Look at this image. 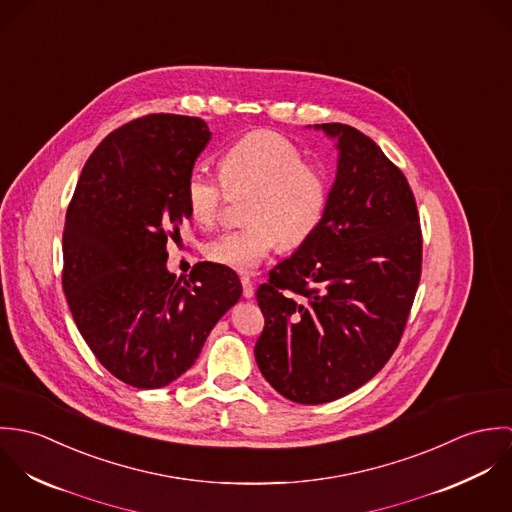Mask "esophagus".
I'll list each match as a JSON object with an SVG mask.
<instances>
[{
	"label": "esophagus",
	"instance_id": "esophagus-1",
	"mask_svg": "<svg viewBox=\"0 0 512 512\" xmlns=\"http://www.w3.org/2000/svg\"><path fill=\"white\" fill-rule=\"evenodd\" d=\"M240 282H242V293H244V297H246V299L254 297V284H252V280H250L248 276H244Z\"/></svg>",
	"mask_w": 512,
	"mask_h": 512
}]
</instances>
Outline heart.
I'll return each mask as SVG.
<instances>
[{
  "instance_id": "obj_1",
  "label": "heart",
  "mask_w": 512,
  "mask_h": 512,
  "mask_svg": "<svg viewBox=\"0 0 512 512\" xmlns=\"http://www.w3.org/2000/svg\"><path fill=\"white\" fill-rule=\"evenodd\" d=\"M230 195H248V226L222 232L205 244V256L240 274L254 272L282 244L301 246L317 230L327 207V181L282 134L260 130L244 136L220 157V179L193 169L185 183L191 219L203 228L219 222Z\"/></svg>"
}]
</instances>
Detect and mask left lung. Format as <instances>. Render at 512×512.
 Masks as SVG:
<instances>
[{
    "label": "left lung",
    "mask_w": 512,
    "mask_h": 512,
    "mask_svg": "<svg viewBox=\"0 0 512 512\" xmlns=\"http://www.w3.org/2000/svg\"><path fill=\"white\" fill-rule=\"evenodd\" d=\"M339 159L317 230L256 292L264 378L297 404L368 382L396 351L422 274V230L404 173L363 132L315 124Z\"/></svg>",
    "instance_id": "1"
}]
</instances>
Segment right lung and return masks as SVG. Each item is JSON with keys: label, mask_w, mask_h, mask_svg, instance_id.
<instances>
[{"label": "right lung", "mask_w": 512, "mask_h": 512, "mask_svg": "<svg viewBox=\"0 0 512 512\" xmlns=\"http://www.w3.org/2000/svg\"><path fill=\"white\" fill-rule=\"evenodd\" d=\"M211 140L205 120L149 114L114 130L82 167L63 232V290L108 372L161 388L187 372L240 299L230 268L167 270V240L191 219L185 183Z\"/></svg>", "instance_id": "add662e5"}]
</instances>
